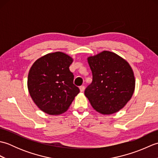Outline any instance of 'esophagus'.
I'll use <instances>...</instances> for the list:
<instances>
[{
    "instance_id": "obj_1",
    "label": "esophagus",
    "mask_w": 158,
    "mask_h": 158,
    "mask_svg": "<svg viewBox=\"0 0 158 158\" xmlns=\"http://www.w3.org/2000/svg\"><path fill=\"white\" fill-rule=\"evenodd\" d=\"M79 89H80V92H83L84 91V89H85V87H84V85H81V86H80L79 87Z\"/></svg>"
}]
</instances>
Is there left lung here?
<instances>
[{
    "label": "left lung",
    "instance_id": "1",
    "mask_svg": "<svg viewBox=\"0 0 158 158\" xmlns=\"http://www.w3.org/2000/svg\"><path fill=\"white\" fill-rule=\"evenodd\" d=\"M92 82L85 95L92 107L103 115H110L123 108L135 88L133 70L126 60L116 53L103 51L88 58Z\"/></svg>",
    "mask_w": 158,
    "mask_h": 158
}]
</instances>
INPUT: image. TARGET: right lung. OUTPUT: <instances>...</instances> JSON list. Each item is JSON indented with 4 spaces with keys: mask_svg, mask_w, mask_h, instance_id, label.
I'll return each instance as SVG.
<instances>
[{
    "mask_svg": "<svg viewBox=\"0 0 158 158\" xmlns=\"http://www.w3.org/2000/svg\"><path fill=\"white\" fill-rule=\"evenodd\" d=\"M73 58L60 52L50 53L36 60L28 77V89L35 105L49 115L66 111L79 89L73 84L69 66Z\"/></svg>",
    "mask_w": 158,
    "mask_h": 158,
    "instance_id": "obj_1",
    "label": "right lung"
}]
</instances>
